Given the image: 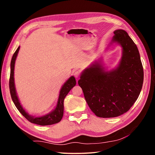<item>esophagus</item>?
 I'll return each instance as SVG.
<instances>
[{
	"label": "esophagus",
	"instance_id": "1",
	"mask_svg": "<svg viewBox=\"0 0 155 155\" xmlns=\"http://www.w3.org/2000/svg\"><path fill=\"white\" fill-rule=\"evenodd\" d=\"M80 74H81V73H80L79 71H75V72H74V76L76 78H79Z\"/></svg>",
	"mask_w": 155,
	"mask_h": 155
}]
</instances>
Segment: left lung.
<instances>
[{
    "mask_svg": "<svg viewBox=\"0 0 155 155\" xmlns=\"http://www.w3.org/2000/svg\"><path fill=\"white\" fill-rule=\"evenodd\" d=\"M114 34L112 43L122 47L118 67L105 71L100 61H95L78 81L88 107L101 118L127 113L137 100L143 84V67L137 45L124 30H116Z\"/></svg>",
    "mask_w": 155,
    "mask_h": 155,
    "instance_id": "obj_1",
    "label": "left lung"
}]
</instances>
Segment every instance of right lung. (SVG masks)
<instances>
[{"label":"right lung","mask_w":155,"mask_h":155,"mask_svg":"<svg viewBox=\"0 0 155 155\" xmlns=\"http://www.w3.org/2000/svg\"><path fill=\"white\" fill-rule=\"evenodd\" d=\"M20 47H18L16 51L13 54L12 57V60L11 62V74H10V80H9V88L10 93H11L12 100L14 103L16 107L19 110L23 116L32 123L37 124L41 126H45V125H51L58 123L62 119L63 117L64 112V98L67 96L72 88L76 85L75 78L72 76L68 79L65 82L63 86L62 87L59 96L58 98L57 104L54 109L50 112V113L41 117H34L29 114L24 108H22V105L20 103L19 99L16 92V88L15 86V78H14V71H15V64L16 57H17L18 52L19 51Z\"/></svg>","instance_id":"add662e5"}]
</instances>
